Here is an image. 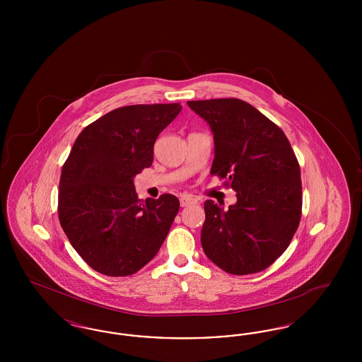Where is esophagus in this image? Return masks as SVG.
Masks as SVG:
<instances>
[{"label":"esophagus","instance_id":"1","mask_svg":"<svg viewBox=\"0 0 362 362\" xmlns=\"http://www.w3.org/2000/svg\"><path fill=\"white\" fill-rule=\"evenodd\" d=\"M195 204H198V201L192 197H189V195L180 197V206L182 207L191 206V205H195Z\"/></svg>","mask_w":362,"mask_h":362}]
</instances>
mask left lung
<instances>
[{"mask_svg":"<svg viewBox=\"0 0 362 362\" xmlns=\"http://www.w3.org/2000/svg\"><path fill=\"white\" fill-rule=\"evenodd\" d=\"M214 139L211 175L228 177L238 202H205L201 243L229 274L264 270L288 248L301 217L300 167L276 123L239 99L187 102Z\"/></svg>","mask_w":362,"mask_h":362,"instance_id":"obj_1","label":"left lung"}]
</instances>
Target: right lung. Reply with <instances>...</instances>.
I'll list each match as a JSON object with an SVG mask.
<instances>
[{
  "label": "right lung",
  "instance_id": "right-lung-1",
  "mask_svg": "<svg viewBox=\"0 0 362 362\" xmlns=\"http://www.w3.org/2000/svg\"><path fill=\"white\" fill-rule=\"evenodd\" d=\"M180 111L179 103L126 105L88 124L74 141L59 180V223L93 270L132 276L165 240L179 199H138L134 177L152 165L156 139Z\"/></svg>",
  "mask_w": 362,
  "mask_h": 362
}]
</instances>
